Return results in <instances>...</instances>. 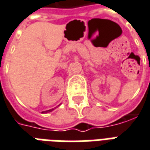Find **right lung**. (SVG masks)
I'll return each instance as SVG.
<instances>
[{
	"instance_id": "1",
	"label": "right lung",
	"mask_w": 150,
	"mask_h": 150,
	"mask_svg": "<svg viewBox=\"0 0 150 150\" xmlns=\"http://www.w3.org/2000/svg\"><path fill=\"white\" fill-rule=\"evenodd\" d=\"M53 110H54V109H50V110H47V111H43V113H47V112H50V111H53Z\"/></svg>"
}]
</instances>
